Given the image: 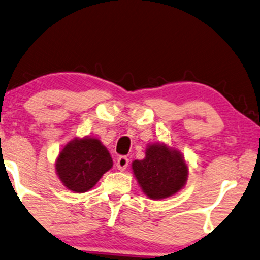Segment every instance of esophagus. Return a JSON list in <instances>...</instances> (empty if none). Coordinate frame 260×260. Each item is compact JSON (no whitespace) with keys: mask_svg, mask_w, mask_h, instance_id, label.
Segmentation results:
<instances>
[{"mask_svg":"<svg viewBox=\"0 0 260 260\" xmlns=\"http://www.w3.org/2000/svg\"><path fill=\"white\" fill-rule=\"evenodd\" d=\"M127 165H129V159L125 156H121L117 158V163H116V167L119 171H124L125 169L127 168Z\"/></svg>","mask_w":260,"mask_h":260,"instance_id":"34e87169","label":"esophagus"}]
</instances>
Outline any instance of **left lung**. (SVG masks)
Returning <instances> with one entry per match:
<instances>
[{"label":"left lung","mask_w":260,"mask_h":260,"mask_svg":"<svg viewBox=\"0 0 260 260\" xmlns=\"http://www.w3.org/2000/svg\"><path fill=\"white\" fill-rule=\"evenodd\" d=\"M131 167L142 191L150 199L174 196L183 189L189 175L182 153L164 143L149 144L144 159L134 160Z\"/></svg>","instance_id":"obj_1"}]
</instances>
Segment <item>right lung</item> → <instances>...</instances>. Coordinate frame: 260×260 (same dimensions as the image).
I'll list each match as a JSON object with an SVG mask.
<instances>
[{
	"label": "right lung",
	"mask_w": 260,
	"mask_h": 260,
	"mask_svg": "<svg viewBox=\"0 0 260 260\" xmlns=\"http://www.w3.org/2000/svg\"><path fill=\"white\" fill-rule=\"evenodd\" d=\"M112 164L110 153L100 139L76 137L61 150L55 168L68 190L83 193L96 185Z\"/></svg>",
	"instance_id": "obj_1"
}]
</instances>
